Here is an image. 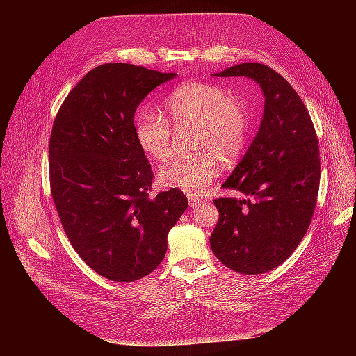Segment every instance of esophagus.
Returning <instances> with one entry per match:
<instances>
[{
  "mask_svg": "<svg viewBox=\"0 0 356 356\" xmlns=\"http://www.w3.org/2000/svg\"><path fill=\"white\" fill-rule=\"evenodd\" d=\"M188 202H190V207H197V204L202 202L199 197H195V196H191V195H188Z\"/></svg>",
  "mask_w": 356,
  "mask_h": 356,
  "instance_id": "obj_1",
  "label": "esophagus"
}]
</instances>
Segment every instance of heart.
<instances>
[{
    "instance_id": "heart-1",
    "label": "heart",
    "mask_w": 356,
    "mask_h": 356,
    "mask_svg": "<svg viewBox=\"0 0 356 356\" xmlns=\"http://www.w3.org/2000/svg\"><path fill=\"white\" fill-rule=\"evenodd\" d=\"M166 110L177 129L196 126L195 148L203 153L177 159L160 169L159 184L199 195L221 174V159L233 160L242 152L250 131L248 114L229 92L202 81L179 86L166 99ZM135 138L154 161L172 156L170 124L153 108L145 106L135 114Z\"/></svg>"
}]
</instances>
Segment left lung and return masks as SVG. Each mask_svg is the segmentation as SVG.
Listing matches in <instances>:
<instances>
[{
  "label": "left lung",
  "instance_id": "left-lung-1",
  "mask_svg": "<svg viewBox=\"0 0 356 356\" xmlns=\"http://www.w3.org/2000/svg\"><path fill=\"white\" fill-rule=\"evenodd\" d=\"M212 75L251 79L264 95L258 132L222 184L250 199H215L220 218L209 239L224 266L261 275L282 264L309 229L321 178L318 138L303 101L275 70L245 62Z\"/></svg>",
  "mask_w": 356,
  "mask_h": 356
}]
</instances>
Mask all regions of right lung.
<instances>
[{
    "label": "right lung",
    "instance_id": "obj_1",
    "mask_svg": "<svg viewBox=\"0 0 356 356\" xmlns=\"http://www.w3.org/2000/svg\"><path fill=\"white\" fill-rule=\"evenodd\" d=\"M132 63H104L70 92L53 123L50 188L71 245L96 273L132 282L152 273L188 207L170 188L149 197L153 170L135 138L138 105L175 79Z\"/></svg>",
    "mask_w": 356,
    "mask_h": 356
}]
</instances>
